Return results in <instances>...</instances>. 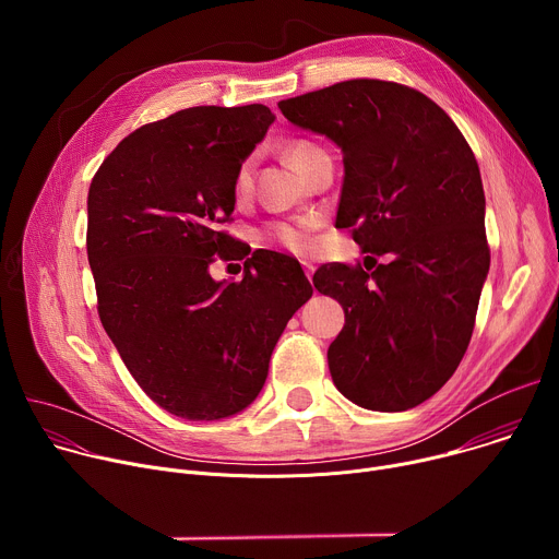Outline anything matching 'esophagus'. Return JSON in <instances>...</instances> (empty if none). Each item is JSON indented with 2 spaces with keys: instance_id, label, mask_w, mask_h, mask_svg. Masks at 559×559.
I'll return each mask as SVG.
<instances>
[{
  "instance_id": "1",
  "label": "esophagus",
  "mask_w": 559,
  "mask_h": 559,
  "mask_svg": "<svg viewBox=\"0 0 559 559\" xmlns=\"http://www.w3.org/2000/svg\"><path fill=\"white\" fill-rule=\"evenodd\" d=\"M302 270H305V274H307V278L311 281V276H313V272H316V265H311V263H307V261H302Z\"/></svg>"
}]
</instances>
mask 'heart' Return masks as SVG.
Segmentation results:
<instances>
[{"label":"heart","instance_id":"b5f03b06","mask_svg":"<svg viewBox=\"0 0 559 559\" xmlns=\"http://www.w3.org/2000/svg\"><path fill=\"white\" fill-rule=\"evenodd\" d=\"M318 147L316 143H309V141H296V143H289L287 150H285V156L287 162L294 170H298L307 158L311 154H316ZM252 170H254V164L252 158H248V162H243L241 166H238L236 175H234V197L236 199H246L250 194V188H252ZM265 238L294 254H311L316 248H318V236H316V218H309V216H300V218H289V221H278V223H272L267 229H265Z\"/></svg>","mask_w":559,"mask_h":559}]
</instances>
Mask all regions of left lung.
I'll list each match as a JSON object with an SVG mask.
<instances>
[{"label": "left lung", "instance_id": "8db88e82", "mask_svg": "<svg viewBox=\"0 0 559 559\" xmlns=\"http://www.w3.org/2000/svg\"><path fill=\"white\" fill-rule=\"evenodd\" d=\"M278 108L341 147L336 227H354L367 259L389 257L371 274L341 263L313 274L345 309L328 349L334 384L362 409L418 407L457 369L489 274L475 156L438 104L393 82L352 79Z\"/></svg>", "mask_w": 559, "mask_h": 559}]
</instances>
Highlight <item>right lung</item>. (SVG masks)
<instances>
[{
  "instance_id": "obj_1",
  "label": "right lung",
  "mask_w": 559,
  "mask_h": 559,
  "mask_svg": "<svg viewBox=\"0 0 559 559\" xmlns=\"http://www.w3.org/2000/svg\"><path fill=\"white\" fill-rule=\"evenodd\" d=\"M263 104L197 106L128 134L88 192L99 318L139 386L168 414L221 420L261 393L272 352L313 294L300 263L254 252L243 281H214L236 241L234 175L274 123Z\"/></svg>"
}]
</instances>
